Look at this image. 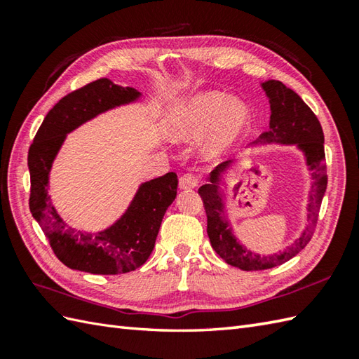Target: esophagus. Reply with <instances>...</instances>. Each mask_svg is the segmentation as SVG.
Instances as JSON below:
<instances>
[{"instance_id":"34e87169","label":"esophagus","mask_w":359,"mask_h":359,"mask_svg":"<svg viewBox=\"0 0 359 359\" xmlns=\"http://www.w3.org/2000/svg\"><path fill=\"white\" fill-rule=\"evenodd\" d=\"M199 175H196L193 172H188L185 175H182V177L179 179V187L182 189H191V188H196L197 185H199Z\"/></svg>"}]
</instances>
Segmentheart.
<instances>
[{"instance_id": "heart-1", "label": "heart", "mask_w": 359, "mask_h": 359, "mask_svg": "<svg viewBox=\"0 0 359 359\" xmlns=\"http://www.w3.org/2000/svg\"><path fill=\"white\" fill-rule=\"evenodd\" d=\"M250 126L251 114L242 102L219 90H205L179 106L170 135L180 142L208 137L205 151L208 156L217 157L238 143L250 131Z\"/></svg>"}]
</instances>
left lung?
I'll list each match as a JSON object with an SVG mask.
<instances>
[{
    "label": "left lung",
    "mask_w": 359,
    "mask_h": 359,
    "mask_svg": "<svg viewBox=\"0 0 359 359\" xmlns=\"http://www.w3.org/2000/svg\"><path fill=\"white\" fill-rule=\"evenodd\" d=\"M262 88L270 98V131L262 133L257 142H276L297 144L306 154L309 171L311 174V191L309 196L307 226L304 228L299 239L278 255L261 256L242 247L233 234L225 219L224 197L219 191L220 172L226 170L230 162L220 163L210 174V184L199 188V194L207 211V233L211 247L226 264L241 270H266L290 261L293 256L306 248L318 224L319 208L327 188V165L324 152V133L321 123L309 106L293 89L287 88L278 80L262 83Z\"/></svg>",
    "instance_id": "obj_1"
}]
</instances>
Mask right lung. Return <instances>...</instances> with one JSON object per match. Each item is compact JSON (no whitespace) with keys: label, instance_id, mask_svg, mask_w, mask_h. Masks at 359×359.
Wrapping results in <instances>:
<instances>
[{"label":"right lung","instance_id":"add662e5","mask_svg":"<svg viewBox=\"0 0 359 359\" xmlns=\"http://www.w3.org/2000/svg\"><path fill=\"white\" fill-rule=\"evenodd\" d=\"M140 97L108 79L88 83L63 97L44 117L29 148V208L40 224L55 256L66 266L93 274L134 271L148 261L168 207L177 196V174L144 182L126 212L108 230L86 234L69 228L57 215L48 196L49 171L66 134L116 106Z\"/></svg>","mask_w":359,"mask_h":359}]
</instances>
